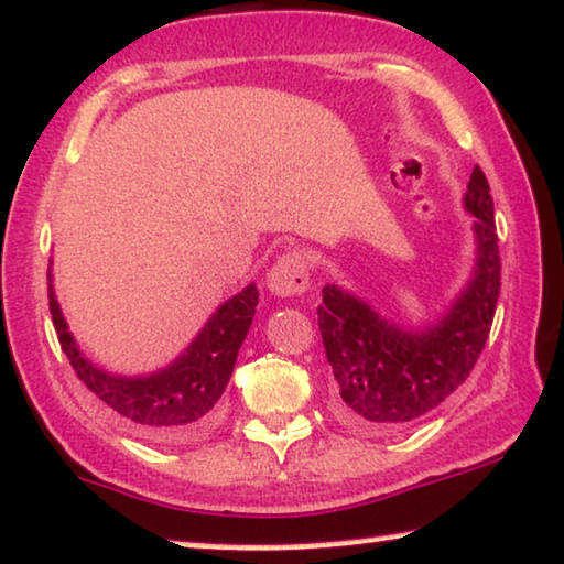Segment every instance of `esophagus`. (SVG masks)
<instances>
[{"label":"esophagus","mask_w":564,"mask_h":564,"mask_svg":"<svg viewBox=\"0 0 564 564\" xmlns=\"http://www.w3.org/2000/svg\"><path fill=\"white\" fill-rule=\"evenodd\" d=\"M268 291L275 293L281 299H291V296H301L308 289V265L306 258L296 253H285L279 260H275L271 271H268Z\"/></svg>","instance_id":"1"}]
</instances>
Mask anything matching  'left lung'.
Segmentation results:
<instances>
[{
	"label": "left lung",
	"mask_w": 564,
	"mask_h": 564,
	"mask_svg": "<svg viewBox=\"0 0 564 564\" xmlns=\"http://www.w3.org/2000/svg\"><path fill=\"white\" fill-rule=\"evenodd\" d=\"M464 209L476 217V260L464 291L423 329L388 322L341 285H324L318 306L336 415L351 431L384 433L415 423L456 392L489 339L501 289L494 199L484 172H470Z\"/></svg>",
	"instance_id": "obj_1"
}]
</instances>
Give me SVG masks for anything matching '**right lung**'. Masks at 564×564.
<instances>
[{
	"instance_id": "add662e5",
	"label": "right lung",
	"mask_w": 564,
	"mask_h": 564,
	"mask_svg": "<svg viewBox=\"0 0 564 564\" xmlns=\"http://www.w3.org/2000/svg\"><path fill=\"white\" fill-rule=\"evenodd\" d=\"M47 291L57 339L78 380L133 431L154 441H189L215 425L235 359L253 324L256 283L217 306L189 347L174 362L149 375H113L90 362L67 329L55 296L53 268L47 273Z\"/></svg>"
}]
</instances>
